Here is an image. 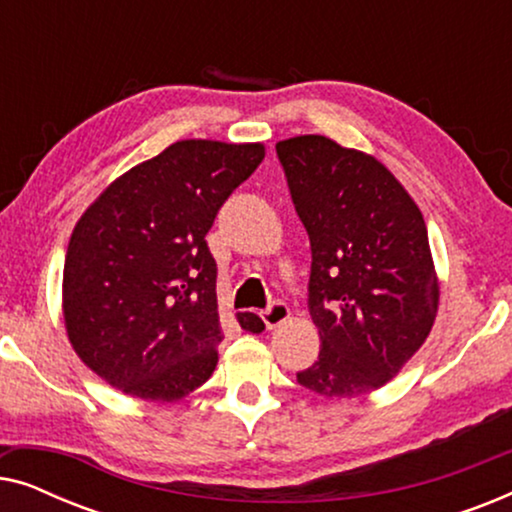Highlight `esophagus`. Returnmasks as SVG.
<instances>
[{
    "mask_svg": "<svg viewBox=\"0 0 512 512\" xmlns=\"http://www.w3.org/2000/svg\"><path fill=\"white\" fill-rule=\"evenodd\" d=\"M289 317H291V310L286 307V303H282V300H272V303L268 305V310L261 312L263 324H265V328H270V331L272 328H277L279 324H284Z\"/></svg>",
    "mask_w": 512,
    "mask_h": 512,
    "instance_id": "1",
    "label": "esophagus"
}]
</instances>
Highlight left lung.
<instances>
[{
    "instance_id": "obj_1",
    "label": "left lung",
    "mask_w": 512,
    "mask_h": 512,
    "mask_svg": "<svg viewBox=\"0 0 512 512\" xmlns=\"http://www.w3.org/2000/svg\"><path fill=\"white\" fill-rule=\"evenodd\" d=\"M293 207L310 235V317L321 352L298 384L354 398L398 375L438 312L424 216L394 174L324 135L277 142Z\"/></svg>"
}]
</instances>
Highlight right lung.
<instances>
[{
	"label": "right lung",
	"mask_w": 512,
	"mask_h": 512,
	"mask_svg": "<svg viewBox=\"0 0 512 512\" xmlns=\"http://www.w3.org/2000/svg\"><path fill=\"white\" fill-rule=\"evenodd\" d=\"M263 158V144L184 139L83 212L65 256L62 314L74 352L111 387L170 403L212 377L223 333L205 235ZM237 321L265 328L251 312Z\"/></svg>",
	"instance_id": "add662e5"
}]
</instances>
